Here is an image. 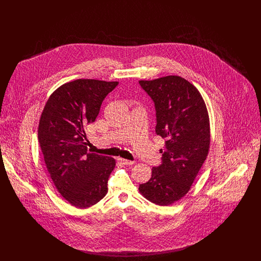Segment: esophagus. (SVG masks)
<instances>
[{
    "label": "esophagus",
    "instance_id": "34e87169",
    "mask_svg": "<svg viewBox=\"0 0 261 261\" xmlns=\"http://www.w3.org/2000/svg\"><path fill=\"white\" fill-rule=\"evenodd\" d=\"M118 161L121 162L122 164H124V165H132V164H134V162L127 161V160H125V159H121V158H119V159H118Z\"/></svg>",
    "mask_w": 261,
    "mask_h": 261
}]
</instances>
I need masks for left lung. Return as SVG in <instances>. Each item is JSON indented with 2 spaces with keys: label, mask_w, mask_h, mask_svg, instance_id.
Here are the masks:
<instances>
[{
  "label": "left lung",
  "mask_w": 261,
  "mask_h": 261,
  "mask_svg": "<svg viewBox=\"0 0 261 261\" xmlns=\"http://www.w3.org/2000/svg\"><path fill=\"white\" fill-rule=\"evenodd\" d=\"M154 102L155 133L165 140L162 164L139 186L144 198L170 205L191 189L210 150L211 127L205 102L186 79L169 75L139 81Z\"/></svg>",
  "instance_id": "8db88e82"
}]
</instances>
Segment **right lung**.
I'll use <instances>...</instances> for the list:
<instances>
[{
    "mask_svg": "<svg viewBox=\"0 0 261 261\" xmlns=\"http://www.w3.org/2000/svg\"><path fill=\"white\" fill-rule=\"evenodd\" d=\"M118 82L77 79L58 88L41 114L38 140L50 178L64 199L87 208L108 193L115 161L89 152L85 129Z\"/></svg>",
    "mask_w": 261,
    "mask_h": 261,
    "instance_id": "right-lung-1",
    "label": "right lung"
}]
</instances>
